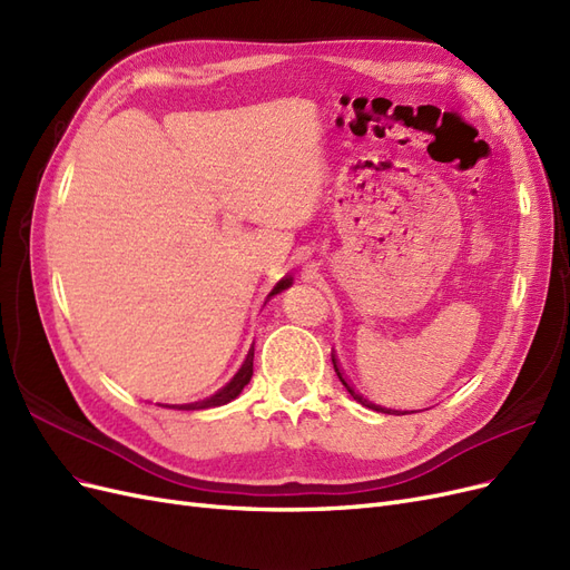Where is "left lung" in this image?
Segmentation results:
<instances>
[{
    "mask_svg": "<svg viewBox=\"0 0 570 570\" xmlns=\"http://www.w3.org/2000/svg\"><path fill=\"white\" fill-rule=\"evenodd\" d=\"M333 366H335V373H337V377H340V383L344 385V387H347V392L354 396V400L358 402V404H364V406H368V409H373V411H383V413H392V411H385V409H381V406H375V404H371L368 400H364V394H358L347 381H344V375L340 373V366H337V361H335V356H333Z\"/></svg>",
    "mask_w": 570,
    "mask_h": 570,
    "instance_id": "1",
    "label": "left lung"
}]
</instances>
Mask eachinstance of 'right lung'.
<instances>
[{"mask_svg":"<svg viewBox=\"0 0 570 570\" xmlns=\"http://www.w3.org/2000/svg\"><path fill=\"white\" fill-rule=\"evenodd\" d=\"M289 285H292V278H289V275H285V278L271 289V295H268V297L278 295V292L287 289ZM252 373H254V347L249 350V354H247V358H245L243 368H239V371L233 375V381H230L226 387H220L216 394L206 396V400H199V402H193V404H176V406H168V409L197 411V409H212V406H223V404H228V402H233V400H235V396H237L239 392L245 390V385L252 381Z\"/></svg>","mask_w":570,"mask_h":570,"instance_id":"add662e5","label":"right lung"}]
</instances>
